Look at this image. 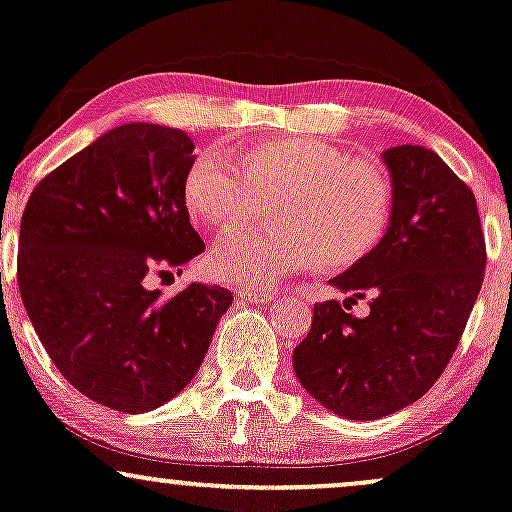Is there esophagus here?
<instances>
[{
    "mask_svg": "<svg viewBox=\"0 0 512 512\" xmlns=\"http://www.w3.org/2000/svg\"><path fill=\"white\" fill-rule=\"evenodd\" d=\"M241 300H249V302H271L273 300V292L271 290H239Z\"/></svg>",
    "mask_w": 512,
    "mask_h": 512,
    "instance_id": "esophagus-1",
    "label": "esophagus"
}]
</instances>
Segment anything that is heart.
Here are the masks:
<instances>
[{
  "label": "heart",
  "instance_id": "b5f03b06",
  "mask_svg": "<svg viewBox=\"0 0 512 512\" xmlns=\"http://www.w3.org/2000/svg\"><path fill=\"white\" fill-rule=\"evenodd\" d=\"M193 220L232 229L256 222L273 205L275 225L234 232L210 251L217 280L273 287L283 278L358 266L380 249L396 212L389 166L314 137L268 140L244 149L239 162L205 149L183 181Z\"/></svg>",
  "mask_w": 512,
  "mask_h": 512
}]
</instances>
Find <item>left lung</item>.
Masks as SVG:
<instances>
[{"label":"left lung","mask_w":512,"mask_h":512,"mask_svg":"<svg viewBox=\"0 0 512 512\" xmlns=\"http://www.w3.org/2000/svg\"><path fill=\"white\" fill-rule=\"evenodd\" d=\"M396 212L380 249L331 278L348 301L371 297L355 320L347 302L314 304L312 329L292 353L302 387L350 421H375L421 399L462 341L486 271L472 188L435 152H384Z\"/></svg>","instance_id":"8db88e82"}]
</instances>
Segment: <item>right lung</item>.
Here are the masks:
<instances>
[{"instance_id":"1","label":"right lung","mask_w":512,"mask_h":512,"mask_svg":"<svg viewBox=\"0 0 512 512\" xmlns=\"http://www.w3.org/2000/svg\"><path fill=\"white\" fill-rule=\"evenodd\" d=\"M193 159L183 130L120 125L40 179L21 217L28 319L62 377L108 409L145 413L179 394L234 300L220 285L169 302L147 287L205 249L183 200Z\"/></svg>"}]
</instances>
